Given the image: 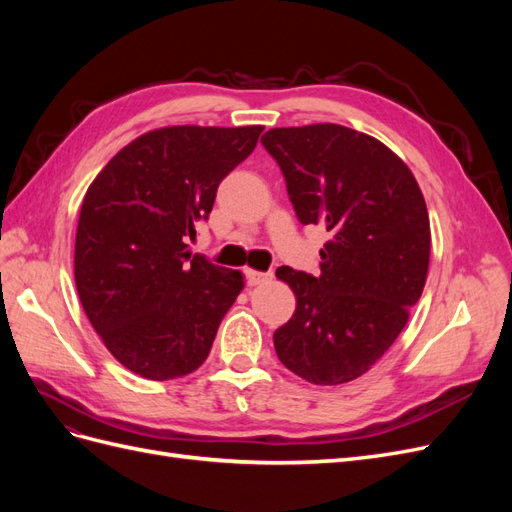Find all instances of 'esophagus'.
Masks as SVG:
<instances>
[{
    "instance_id": "esophagus-1",
    "label": "esophagus",
    "mask_w": 512,
    "mask_h": 512,
    "mask_svg": "<svg viewBox=\"0 0 512 512\" xmlns=\"http://www.w3.org/2000/svg\"><path fill=\"white\" fill-rule=\"evenodd\" d=\"M245 277H247V284L250 286H258V284H265L271 280V273H262V271H245Z\"/></svg>"
}]
</instances>
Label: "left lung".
Returning a JSON list of instances; mask_svg holds the SVG:
<instances>
[{
	"label": "left lung",
	"instance_id": "1",
	"mask_svg": "<svg viewBox=\"0 0 512 512\" xmlns=\"http://www.w3.org/2000/svg\"><path fill=\"white\" fill-rule=\"evenodd\" d=\"M260 143L280 164L301 224H322L320 275L277 269L297 309L273 333L299 378L333 386L356 380L393 346L421 299L431 230L421 188L378 138L337 123L273 128Z\"/></svg>",
	"mask_w": 512,
	"mask_h": 512
}]
</instances>
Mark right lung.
Masks as SVG:
<instances>
[{
	"label": "right lung",
	"mask_w": 512,
	"mask_h": 512,
	"mask_svg": "<svg viewBox=\"0 0 512 512\" xmlns=\"http://www.w3.org/2000/svg\"><path fill=\"white\" fill-rule=\"evenodd\" d=\"M262 130H151L91 181L76 226L74 282L91 327L134 374L173 380L209 356L243 273L192 254L188 237Z\"/></svg>",
	"instance_id": "obj_1"
}]
</instances>
